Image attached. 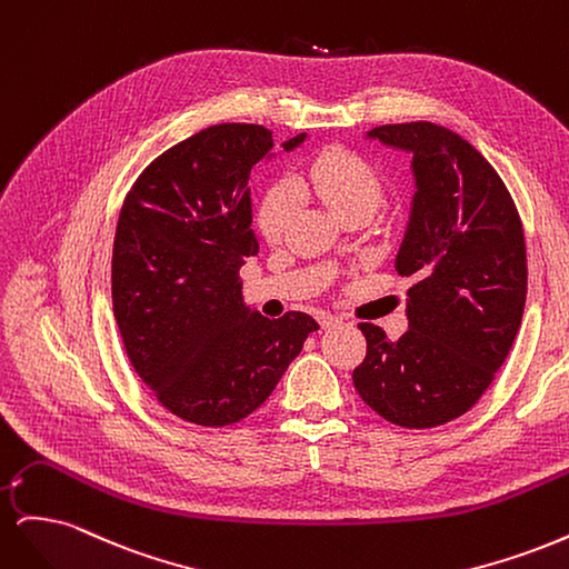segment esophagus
<instances>
[{
    "instance_id": "esophagus-1",
    "label": "esophagus",
    "mask_w": 569,
    "mask_h": 569,
    "mask_svg": "<svg viewBox=\"0 0 569 569\" xmlns=\"http://www.w3.org/2000/svg\"><path fill=\"white\" fill-rule=\"evenodd\" d=\"M320 327L322 330H330V327H337V325H341V320L337 318V316H330V313H320Z\"/></svg>"
}]
</instances>
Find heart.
<instances>
[{
	"label": "heart",
	"mask_w": 569,
	"mask_h": 569,
	"mask_svg": "<svg viewBox=\"0 0 569 569\" xmlns=\"http://www.w3.org/2000/svg\"><path fill=\"white\" fill-rule=\"evenodd\" d=\"M299 197L318 199L337 218L372 213L382 199V182L375 168L347 149H327L291 184H272L258 203V230L278 242L299 209Z\"/></svg>",
	"instance_id": "b5f03b06"
}]
</instances>
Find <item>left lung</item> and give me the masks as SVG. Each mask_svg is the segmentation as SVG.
I'll return each mask as SVG.
<instances>
[{
	"label": "left lung",
	"mask_w": 569,
	"mask_h": 569,
	"mask_svg": "<svg viewBox=\"0 0 569 569\" xmlns=\"http://www.w3.org/2000/svg\"><path fill=\"white\" fill-rule=\"evenodd\" d=\"M368 140L410 157L416 192L393 268L408 289V332L391 341L360 322L366 360L356 391L377 416L429 429L468 412L518 337L527 251L518 209L493 166L453 130L380 126Z\"/></svg>",
	"instance_id": "obj_1"
}]
</instances>
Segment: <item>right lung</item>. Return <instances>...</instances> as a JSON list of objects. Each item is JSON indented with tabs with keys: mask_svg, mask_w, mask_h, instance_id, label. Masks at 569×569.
Returning a JSON list of instances; mask_svg holds the SVG:
<instances>
[{
	"mask_svg": "<svg viewBox=\"0 0 569 569\" xmlns=\"http://www.w3.org/2000/svg\"><path fill=\"white\" fill-rule=\"evenodd\" d=\"M306 132L282 142L295 151ZM263 126L222 123L163 151L118 218L113 316L134 372L173 416L226 427L261 406L318 322L270 320L242 297L239 268L258 253L251 168L274 159Z\"/></svg>",
	"mask_w": 569,
	"mask_h": 569,
	"instance_id": "add662e5",
	"label": "right lung"
}]
</instances>
